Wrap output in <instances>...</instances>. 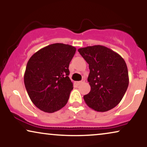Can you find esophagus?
Returning a JSON list of instances; mask_svg holds the SVG:
<instances>
[{
  "label": "esophagus",
  "instance_id": "obj_1",
  "mask_svg": "<svg viewBox=\"0 0 147 147\" xmlns=\"http://www.w3.org/2000/svg\"><path fill=\"white\" fill-rule=\"evenodd\" d=\"M84 80H82V81H80V82H75V84H76V85L79 86V85H80V84H81L84 83Z\"/></svg>",
  "mask_w": 147,
  "mask_h": 147
}]
</instances>
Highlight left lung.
<instances>
[{
	"mask_svg": "<svg viewBox=\"0 0 147 147\" xmlns=\"http://www.w3.org/2000/svg\"><path fill=\"white\" fill-rule=\"evenodd\" d=\"M78 51L89 64L91 90L84 96L86 104L98 112L112 109L122 100L129 83L125 61L105 46H88Z\"/></svg>",
	"mask_w": 147,
	"mask_h": 147,
	"instance_id": "1",
	"label": "left lung"
}]
</instances>
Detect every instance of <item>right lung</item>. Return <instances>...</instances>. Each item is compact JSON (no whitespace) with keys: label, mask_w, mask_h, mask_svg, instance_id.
Instances as JSON below:
<instances>
[{"label":"right lung","mask_w":147,"mask_h":147,"mask_svg":"<svg viewBox=\"0 0 147 147\" xmlns=\"http://www.w3.org/2000/svg\"><path fill=\"white\" fill-rule=\"evenodd\" d=\"M75 47L54 43L30 57L24 74L25 88L32 102L42 111L53 113L65 106L73 90L68 77Z\"/></svg>","instance_id":"1"}]
</instances>
